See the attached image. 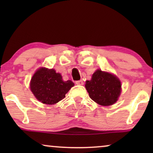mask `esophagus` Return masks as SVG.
<instances>
[{"label": "esophagus", "instance_id": "esophagus-1", "mask_svg": "<svg viewBox=\"0 0 153 153\" xmlns=\"http://www.w3.org/2000/svg\"><path fill=\"white\" fill-rule=\"evenodd\" d=\"M76 85H83V81H81V80H80V81H76Z\"/></svg>", "mask_w": 153, "mask_h": 153}]
</instances>
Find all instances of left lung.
<instances>
[{
    "instance_id": "8db88e82",
    "label": "left lung",
    "mask_w": 153,
    "mask_h": 153,
    "mask_svg": "<svg viewBox=\"0 0 153 153\" xmlns=\"http://www.w3.org/2000/svg\"><path fill=\"white\" fill-rule=\"evenodd\" d=\"M85 88L90 97L102 106H111L116 103L121 93L120 81L111 73L97 70L86 81Z\"/></svg>"
}]
</instances>
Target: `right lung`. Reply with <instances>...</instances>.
Returning a JSON list of instances; mask_svg holds the SVG:
<instances>
[{
    "instance_id": "obj_1",
    "label": "right lung",
    "mask_w": 153,
    "mask_h": 153,
    "mask_svg": "<svg viewBox=\"0 0 153 153\" xmlns=\"http://www.w3.org/2000/svg\"><path fill=\"white\" fill-rule=\"evenodd\" d=\"M74 85L72 81L62 80L61 74L53 69L41 68L31 79L30 88L37 100L50 105L63 99Z\"/></svg>"
}]
</instances>
